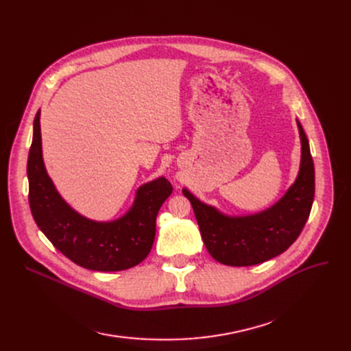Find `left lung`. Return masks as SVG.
Wrapping results in <instances>:
<instances>
[{
  "instance_id": "obj_1",
  "label": "left lung",
  "mask_w": 351,
  "mask_h": 351,
  "mask_svg": "<svg viewBox=\"0 0 351 351\" xmlns=\"http://www.w3.org/2000/svg\"><path fill=\"white\" fill-rule=\"evenodd\" d=\"M300 171L285 196L254 215L229 216L182 192L193 208L204 243L215 261L228 266H253L287 250L302 233L315 199V165L300 122Z\"/></svg>"
}]
</instances>
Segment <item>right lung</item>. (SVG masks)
<instances>
[{"label": "right lung", "mask_w": 351, "mask_h": 351, "mask_svg": "<svg viewBox=\"0 0 351 351\" xmlns=\"http://www.w3.org/2000/svg\"><path fill=\"white\" fill-rule=\"evenodd\" d=\"M40 115L38 110L27 165L28 200L35 223L55 247L81 267L119 271L139 265L152 249L158 212L173 191L169 180L160 176L138 188L131 209L110 222L80 215L62 199L47 173Z\"/></svg>", "instance_id": "add662e5"}]
</instances>
